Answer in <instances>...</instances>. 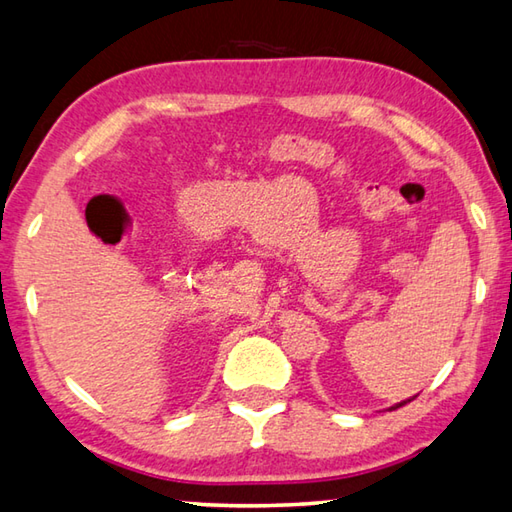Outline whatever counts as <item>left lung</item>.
<instances>
[{
    "label": "left lung",
    "mask_w": 512,
    "mask_h": 512,
    "mask_svg": "<svg viewBox=\"0 0 512 512\" xmlns=\"http://www.w3.org/2000/svg\"><path fill=\"white\" fill-rule=\"evenodd\" d=\"M414 398H416V396H414ZM414 398H407V401H403V403H396L394 407H389V410H396V407H403L405 403H410V401H414Z\"/></svg>",
    "instance_id": "8db88e82"
}]
</instances>
